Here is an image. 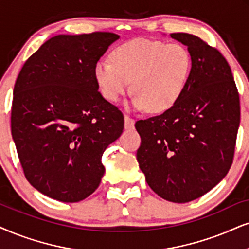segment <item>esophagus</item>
Instances as JSON below:
<instances>
[{
  "label": "esophagus",
  "instance_id": "esophagus-1",
  "mask_svg": "<svg viewBox=\"0 0 249 249\" xmlns=\"http://www.w3.org/2000/svg\"><path fill=\"white\" fill-rule=\"evenodd\" d=\"M124 121H125V128H132L134 126V119L132 118V117H130V116L128 115H125V117H124Z\"/></svg>",
  "mask_w": 249,
  "mask_h": 249
}]
</instances>
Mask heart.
<instances>
[{
  "mask_svg": "<svg viewBox=\"0 0 249 249\" xmlns=\"http://www.w3.org/2000/svg\"><path fill=\"white\" fill-rule=\"evenodd\" d=\"M111 61L100 59L94 75L100 92L110 102H117L130 90L132 106L150 114L169 110L181 96L190 78V53L178 43L134 39L111 52Z\"/></svg>",
  "mask_w": 249,
  "mask_h": 249,
  "instance_id": "1",
  "label": "heart"
}]
</instances>
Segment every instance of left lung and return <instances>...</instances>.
Segmentation results:
<instances>
[{"mask_svg": "<svg viewBox=\"0 0 249 249\" xmlns=\"http://www.w3.org/2000/svg\"><path fill=\"white\" fill-rule=\"evenodd\" d=\"M170 36L187 46L190 78L171 108L135 123L141 138L137 160L157 195L185 203L215 187L231 168L240 100L231 68L218 50L193 34Z\"/></svg>", "mask_w": 249, "mask_h": 249, "instance_id": "8db88e82", "label": "left lung"}]
</instances>
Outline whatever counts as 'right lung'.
Listing matches in <instances>:
<instances>
[{
    "label": "right lung",
    "instance_id": "obj_1",
    "mask_svg": "<svg viewBox=\"0 0 249 249\" xmlns=\"http://www.w3.org/2000/svg\"><path fill=\"white\" fill-rule=\"evenodd\" d=\"M119 36H56L30 56L18 74L11 134L31 185L52 199L78 202L99 187L106 148L124 116L99 92L95 64Z\"/></svg>",
    "mask_w": 249,
    "mask_h": 249
}]
</instances>
